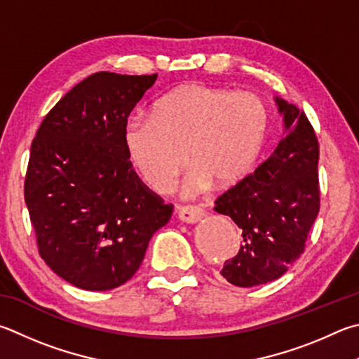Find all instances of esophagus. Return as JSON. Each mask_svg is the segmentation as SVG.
I'll use <instances>...</instances> for the list:
<instances>
[{"label": "esophagus", "instance_id": "obj_1", "mask_svg": "<svg viewBox=\"0 0 359 359\" xmlns=\"http://www.w3.org/2000/svg\"><path fill=\"white\" fill-rule=\"evenodd\" d=\"M177 215H179V219L184 221V223L194 224V223H198L202 217H204V212H202V208H199V207L188 205V207H179Z\"/></svg>", "mask_w": 359, "mask_h": 359}]
</instances>
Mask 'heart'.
Listing matches in <instances>:
<instances>
[{"mask_svg": "<svg viewBox=\"0 0 359 359\" xmlns=\"http://www.w3.org/2000/svg\"><path fill=\"white\" fill-rule=\"evenodd\" d=\"M266 126L269 114L257 95L191 83L163 95L152 117L130 116L122 144L135 171L155 193L171 190L185 150L191 168L182 194L194 198L212 184L229 187L242 179L259 157Z\"/></svg>", "mask_w": 359, "mask_h": 359, "instance_id": "b5f03b06", "label": "heart"}]
</instances>
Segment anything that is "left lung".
Returning a JSON list of instances; mask_svg holds the SVG:
<instances>
[{"label": "left lung", "instance_id": "obj_1", "mask_svg": "<svg viewBox=\"0 0 359 359\" xmlns=\"http://www.w3.org/2000/svg\"><path fill=\"white\" fill-rule=\"evenodd\" d=\"M284 138L252 174L215 201V210L242 229L238 254L221 275L237 287L281 278L302 256L320 208L318 142L303 111L275 97Z\"/></svg>", "mask_w": 359, "mask_h": 359}]
</instances>
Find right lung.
Listing matches in <instances>:
<instances>
[{
	"instance_id": "obj_1",
	"label": "right lung",
	"mask_w": 359,
	"mask_h": 359,
	"mask_svg": "<svg viewBox=\"0 0 359 359\" xmlns=\"http://www.w3.org/2000/svg\"><path fill=\"white\" fill-rule=\"evenodd\" d=\"M155 80L113 72L84 78L50 109L31 144L25 202L39 254L75 287L127 283L172 215L122 144L123 122Z\"/></svg>"
}]
</instances>
